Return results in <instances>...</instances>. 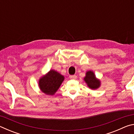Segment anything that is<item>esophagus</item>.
I'll list each match as a JSON object with an SVG mask.
<instances>
[{
  "label": "esophagus",
  "instance_id": "obj_1",
  "mask_svg": "<svg viewBox=\"0 0 134 134\" xmlns=\"http://www.w3.org/2000/svg\"><path fill=\"white\" fill-rule=\"evenodd\" d=\"M69 77L70 79H74V80H75V79H77V76L76 75H71V76H70Z\"/></svg>",
  "mask_w": 134,
  "mask_h": 134
}]
</instances>
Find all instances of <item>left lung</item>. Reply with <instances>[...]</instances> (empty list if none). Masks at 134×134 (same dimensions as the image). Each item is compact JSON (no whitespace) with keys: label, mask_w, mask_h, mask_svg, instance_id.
<instances>
[{"label":"left lung","mask_w":134,"mask_h":134,"mask_svg":"<svg viewBox=\"0 0 134 134\" xmlns=\"http://www.w3.org/2000/svg\"><path fill=\"white\" fill-rule=\"evenodd\" d=\"M84 80L87 83L88 87L92 89H97L100 86V81L96 79L94 72L92 71L86 72Z\"/></svg>","instance_id":"left-lung-1"}]
</instances>
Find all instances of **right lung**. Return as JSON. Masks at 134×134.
<instances>
[{
  "label": "right lung",
  "mask_w": 134,
  "mask_h": 134,
  "mask_svg": "<svg viewBox=\"0 0 134 134\" xmlns=\"http://www.w3.org/2000/svg\"><path fill=\"white\" fill-rule=\"evenodd\" d=\"M64 77L54 70L40 79L38 85L41 91L45 94L53 95L60 87Z\"/></svg>",
  "instance_id": "obj_1"
}]
</instances>
